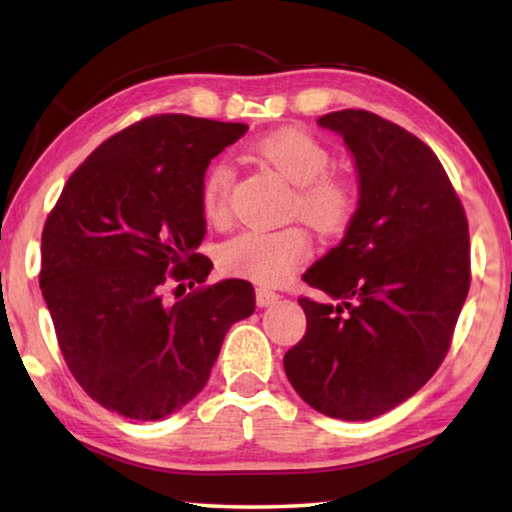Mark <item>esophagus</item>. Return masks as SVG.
I'll return each mask as SVG.
<instances>
[{
	"instance_id": "esophagus-1",
	"label": "esophagus",
	"mask_w": 512,
	"mask_h": 512,
	"mask_svg": "<svg viewBox=\"0 0 512 512\" xmlns=\"http://www.w3.org/2000/svg\"><path fill=\"white\" fill-rule=\"evenodd\" d=\"M255 298H257V307H273L275 302L280 300V293L259 287L257 293H255Z\"/></svg>"
}]
</instances>
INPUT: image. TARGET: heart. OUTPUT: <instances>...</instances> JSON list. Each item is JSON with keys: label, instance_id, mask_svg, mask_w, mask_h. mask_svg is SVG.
Instances as JSON below:
<instances>
[{"label": "heart", "instance_id": "b5f03b06", "mask_svg": "<svg viewBox=\"0 0 512 512\" xmlns=\"http://www.w3.org/2000/svg\"><path fill=\"white\" fill-rule=\"evenodd\" d=\"M257 153L273 164L296 187L293 212L323 235H336L350 223L357 194L341 176L325 173L329 153L305 131L284 128L257 142ZM232 169L228 162H216L203 180V212L210 221H223L228 214ZM311 253V239L300 225L262 230L250 228L225 241L219 259L225 271L257 284H282Z\"/></svg>", "mask_w": 512, "mask_h": 512}]
</instances>
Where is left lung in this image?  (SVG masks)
I'll use <instances>...</instances> for the list:
<instances>
[{"label":"left lung","instance_id":"left-lung-1","mask_svg":"<svg viewBox=\"0 0 512 512\" xmlns=\"http://www.w3.org/2000/svg\"><path fill=\"white\" fill-rule=\"evenodd\" d=\"M318 126L343 137L359 201L339 246L302 280L329 298H300L307 332L284 372L311 409L372 420L409 400L443 363L470 289L463 205L427 144L368 110Z\"/></svg>","mask_w":512,"mask_h":512}]
</instances>
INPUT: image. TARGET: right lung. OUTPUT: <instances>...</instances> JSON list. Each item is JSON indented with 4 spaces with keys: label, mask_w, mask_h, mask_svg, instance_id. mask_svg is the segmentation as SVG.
I'll return each mask as SVG.
<instances>
[{
    "label": "right lung",
    "mask_w": 512,
    "mask_h": 512,
    "mask_svg": "<svg viewBox=\"0 0 512 512\" xmlns=\"http://www.w3.org/2000/svg\"><path fill=\"white\" fill-rule=\"evenodd\" d=\"M246 124L155 115L103 142L72 173L42 230V298L74 379L103 409L162 420L210 379L228 329L255 311L246 280L169 305L164 284H203L207 164ZM185 284H178V289Z\"/></svg>",
    "instance_id": "1"
}]
</instances>
